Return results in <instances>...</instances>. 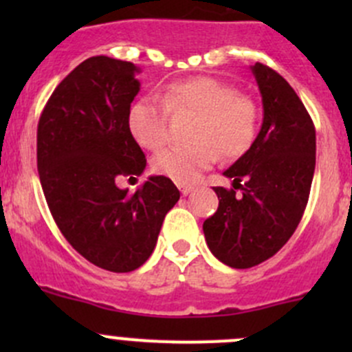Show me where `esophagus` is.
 Returning a JSON list of instances; mask_svg holds the SVG:
<instances>
[{
  "label": "esophagus",
  "instance_id": "esophagus-1",
  "mask_svg": "<svg viewBox=\"0 0 352 352\" xmlns=\"http://www.w3.org/2000/svg\"><path fill=\"white\" fill-rule=\"evenodd\" d=\"M179 189H180V192H182V196H189V194L194 190V187L192 186H179Z\"/></svg>",
  "mask_w": 352,
  "mask_h": 352
}]
</instances>
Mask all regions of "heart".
<instances>
[{
    "label": "heart",
    "instance_id": "heart-1",
    "mask_svg": "<svg viewBox=\"0 0 352 352\" xmlns=\"http://www.w3.org/2000/svg\"><path fill=\"white\" fill-rule=\"evenodd\" d=\"M168 112L196 116L190 146H173L153 158V170L180 186L196 182L221 153L235 160L247 153L258 131V110L254 100L232 85L209 76L173 81L165 88L163 105L141 98L127 116L131 136L144 150H160L168 140Z\"/></svg>",
    "mask_w": 352,
    "mask_h": 352
}]
</instances>
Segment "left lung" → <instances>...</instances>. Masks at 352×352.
I'll list each match as a JSON object with an SVG mask.
<instances>
[{
  "instance_id": "1",
  "label": "left lung",
  "mask_w": 352,
  "mask_h": 352,
  "mask_svg": "<svg viewBox=\"0 0 352 352\" xmlns=\"http://www.w3.org/2000/svg\"><path fill=\"white\" fill-rule=\"evenodd\" d=\"M250 69L262 95V127L225 172L233 189L214 187L218 211L202 225L209 250L233 269L254 267L281 250L300 225L315 172V126L303 102L269 66Z\"/></svg>"
}]
</instances>
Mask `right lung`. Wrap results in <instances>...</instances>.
I'll return each mask as SVG.
<instances>
[{"label": "right lung", "mask_w": 352, "mask_h": 352, "mask_svg": "<svg viewBox=\"0 0 352 352\" xmlns=\"http://www.w3.org/2000/svg\"><path fill=\"white\" fill-rule=\"evenodd\" d=\"M138 73L133 63L87 59L56 87L37 127L38 177L56 225L78 254L110 272H131L148 261L180 197L163 175L134 194L116 184L146 166L127 126Z\"/></svg>", "instance_id": "obj_1"}]
</instances>
